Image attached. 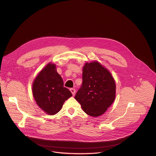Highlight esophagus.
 <instances>
[{
	"instance_id": "1",
	"label": "esophagus",
	"mask_w": 156,
	"mask_h": 156,
	"mask_svg": "<svg viewBox=\"0 0 156 156\" xmlns=\"http://www.w3.org/2000/svg\"><path fill=\"white\" fill-rule=\"evenodd\" d=\"M70 90V91H71V93H72V94H73V95H75V92H76V91H75V90L74 88H71Z\"/></svg>"
}]
</instances>
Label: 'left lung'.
<instances>
[{
  "label": "left lung",
  "mask_w": 156,
  "mask_h": 156,
  "mask_svg": "<svg viewBox=\"0 0 156 156\" xmlns=\"http://www.w3.org/2000/svg\"><path fill=\"white\" fill-rule=\"evenodd\" d=\"M82 84L75 98L87 115L103 114L115 100V83L110 73L98 62L86 63Z\"/></svg>",
  "instance_id": "1"
}]
</instances>
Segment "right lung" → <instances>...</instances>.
I'll return each mask as SVG.
<instances>
[{
	"label": "right lung",
	"mask_w": 156,
	"mask_h": 156,
	"mask_svg": "<svg viewBox=\"0 0 156 156\" xmlns=\"http://www.w3.org/2000/svg\"><path fill=\"white\" fill-rule=\"evenodd\" d=\"M54 64L49 63L34 80L33 94L38 106L49 115H55L64 102L72 96L57 72Z\"/></svg>",
	"instance_id": "right-lung-1"
}]
</instances>
